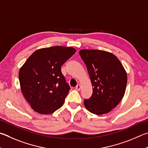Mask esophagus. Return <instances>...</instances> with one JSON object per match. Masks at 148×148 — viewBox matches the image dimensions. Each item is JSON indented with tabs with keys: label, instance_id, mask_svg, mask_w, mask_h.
Segmentation results:
<instances>
[{
	"label": "esophagus",
	"instance_id": "obj_1",
	"mask_svg": "<svg viewBox=\"0 0 148 148\" xmlns=\"http://www.w3.org/2000/svg\"><path fill=\"white\" fill-rule=\"evenodd\" d=\"M81 88H82V85L80 84H78V85H77V86L76 87V89L77 90H81Z\"/></svg>",
	"mask_w": 148,
	"mask_h": 148
}]
</instances>
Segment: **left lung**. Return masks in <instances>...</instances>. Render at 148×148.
I'll list each match as a JSON object with an SVG mask.
<instances>
[{"mask_svg":"<svg viewBox=\"0 0 148 148\" xmlns=\"http://www.w3.org/2000/svg\"><path fill=\"white\" fill-rule=\"evenodd\" d=\"M79 55L84 61L92 87V96L84 100L85 108L92 113H107L122 100L127 76L116 56L107 51L83 49Z\"/></svg>","mask_w":148,"mask_h":148,"instance_id":"obj_1","label":"left lung"}]
</instances>
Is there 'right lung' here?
I'll use <instances>...</instances> for the list:
<instances>
[{"mask_svg": "<svg viewBox=\"0 0 148 148\" xmlns=\"http://www.w3.org/2000/svg\"><path fill=\"white\" fill-rule=\"evenodd\" d=\"M76 52L74 48L61 46L40 48L21 67V89L34 111L50 114L63 106L71 88L61 66Z\"/></svg>", "mask_w": 148, "mask_h": 148, "instance_id": "obj_1", "label": "right lung"}]
</instances>
